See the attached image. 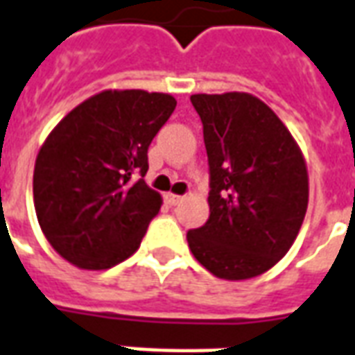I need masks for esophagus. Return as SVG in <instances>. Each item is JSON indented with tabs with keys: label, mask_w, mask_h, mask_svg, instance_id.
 <instances>
[{
	"label": "esophagus",
	"mask_w": 355,
	"mask_h": 355,
	"mask_svg": "<svg viewBox=\"0 0 355 355\" xmlns=\"http://www.w3.org/2000/svg\"><path fill=\"white\" fill-rule=\"evenodd\" d=\"M165 199H167V203L175 207V205L180 203V201H182L184 198H182V196H177V193H171L169 191V193H165Z\"/></svg>",
	"instance_id": "esophagus-1"
}]
</instances>
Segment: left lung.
Masks as SVG:
<instances>
[{
  "mask_svg": "<svg viewBox=\"0 0 355 355\" xmlns=\"http://www.w3.org/2000/svg\"><path fill=\"white\" fill-rule=\"evenodd\" d=\"M209 157L205 225L188 231L199 263L214 277L244 280L286 256L304 220L309 175L303 154L267 105L241 92L196 94Z\"/></svg>",
  "mask_w": 355,
  "mask_h": 355,
  "instance_id": "8db88e82",
  "label": "left lung"
}]
</instances>
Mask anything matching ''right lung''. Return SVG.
<instances>
[{"mask_svg": "<svg viewBox=\"0 0 355 355\" xmlns=\"http://www.w3.org/2000/svg\"><path fill=\"white\" fill-rule=\"evenodd\" d=\"M175 107L169 94L105 90L46 137L35 159L33 203L44 237L69 263L101 271L137 250L162 207L143 180L148 146Z\"/></svg>", "mask_w": 355, "mask_h": 355, "instance_id": "add662e5", "label": "right lung"}]
</instances>
